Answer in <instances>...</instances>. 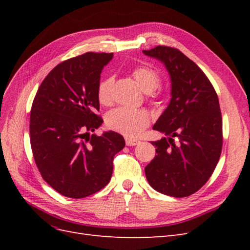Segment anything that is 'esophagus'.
Listing matches in <instances>:
<instances>
[{
	"instance_id": "esophagus-1",
	"label": "esophagus",
	"mask_w": 250,
	"mask_h": 250,
	"mask_svg": "<svg viewBox=\"0 0 250 250\" xmlns=\"http://www.w3.org/2000/svg\"><path fill=\"white\" fill-rule=\"evenodd\" d=\"M125 142H126L127 146H135L140 143V141H138V140H133V139H129V138H126Z\"/></svg>"
}]
</instances>
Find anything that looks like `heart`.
<instances>
[{"label": "heart", "mask_w": 250, "mask_h": 250, "mask_svg": "<svg viewBox=\"0 0 250 250\" xmlns=\"http://www.w3.org/2000/svg\"><path fill=\"white\" fill-rule=\"evenodd\" d=\"M131 75L144 92L148 93L149 97L156 96L155 89L161 84V76L153 67L149 65H138L133 67ZM112 85L113 77L111 76L104 78L99 82L97 87V98L100 104H110ZM105 121L109 129L128 138H135L149 126L151 118L145 109L118 107L107 113Z\"/></svg>", "instance_id": "obj_1"}]
</instances>
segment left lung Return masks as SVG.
Returning <instances> with one entry per match:
<instances>
[{"mask_svg": "<svg viewBox=\"0 0 250 250\" xmlns=\"http://www.w3.org/2000/svg\"><path fill=\"white\" fill-rule=\"evenodd\" d=\"M143 52L164 62L172 81L169 106L153 126L169 138L151 142L156 155L146 166V177L157 192L187 197L206 185L220 158L218 96L207 75L178 49L157 46Z\"/></svg>", "mask_w": 250, "mask_h": 250, "instance_id": "1", "label": "left lung"}]
</instances>
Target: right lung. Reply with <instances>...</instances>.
<instances>
[{
  "mask_svg": "<svg viewBox=\"0 0 250 250\" xmlns=\"http://www.w3.org/2000/svg\"><path fill=\"white\" fill-rule=\"evenodd\" d=\"M112 53H94L57 64L40 85L30 113V143L41 175L65 197L84 198L106 186L122 135H89L103 120L97 87Z\"/></svg>",
  "mask_w": 250,
  "mask_h": 250,
  "instance_id": "add662e5",
  "label": "right lung"
}]
</instances>
